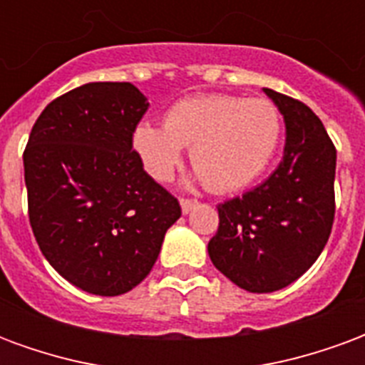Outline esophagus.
Here are the masks:
<instances>
[{
	"mask_svg": "<svg viewBox=\"0 0 365 365\" xmlns=\"http://www.w3.org/2000/svg\"><path fill=\"white\" fill-rule=\"evenodd\" d=\"M196 206V200H188V198H180V208H182V212L185 214H188V212L192 210Z\"/></svg>",
	"mask_w": 365,
	"mask_h": 365,
	"instance_id": "esophagus-1",
	"label": "esophagus"
}]
</instances>
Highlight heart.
Instances as JSON below:
<instances>
[{"label":"heart","instance_id":"b5f03b06","mask_svg":"<svg viewBox=\"0 0 365 365\" xmlns=\"http://www.w3.org/2000/svg\"><path fill=\"white\" fill-rule=\"evenodd\" d=\"M283 139V115L267 98L204 94L178 100L165 125L141 121L131 143L155 180H169L190 147V163L214 192L250 187L269 169Z\"/></svg>","mask_w":365,"mask_h":365}]
</instances>
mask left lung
<instances>
[{
    "label": "left lung",
    "instance_id": "left-lung-1",
    "mask_svg": "<svg viewBox=\"0 0 365 365\" xmlns=\"http://www.w3.org/2000/svg\"><path fill=\"white\" fill-rule=\"evenodd\" d=\"M283 113V161L250 192L218 204L214 267L250 293L291 285L319 259L334 222L336 149L309 106L263 88Z\"/></svg>",
    "mask_w": 365,
    "mask_h": 365
}]
</instances>
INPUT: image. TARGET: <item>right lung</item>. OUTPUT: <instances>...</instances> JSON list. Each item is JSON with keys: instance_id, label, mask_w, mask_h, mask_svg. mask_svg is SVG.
I'll list each match as a JSON object with an SVG mask.
<instances>
[{"instance_id": "1", "label": "right lung", "mask_w": 365, "mask_h": 365, "mask_svg": "<svg viewBox=\"0 0 365 365\" xmlns=\"http://www.w3.org/2000/svg\"><path fill=\"white\" fill-rule=\"evenodd\" d=\"M149 102L129 82H90L53 100L23 153L29 222L46 261L100 297L153 269L175 196L143 170L131 137Z\"/></svg>"}]
</instances>
